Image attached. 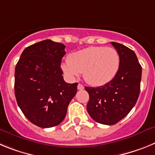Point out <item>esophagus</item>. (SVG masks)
Listing matches in <instances>:
<instances>
[{"label":"esophagus","instance_id":"34e87169","mask_svg":"<svg viewBox=\"0 0 155 155\" xmlns=\"http://www.w3.org/2000/svg\"><path fill=\"white\" fill-rule=\"evenodd\" d=\"M84 88V87L81 84H78V90H83Z\"/></svg>","mask_w":155,"mask_h":155}]
</instances>
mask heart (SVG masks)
Segmentation results:
<instances>
[{
  "label": "heart",
  "mask_w": 155,
  "mask_h": 155,
  "mask_svg": "<svg viewBox=\"0 0 155 155\" xmlns=\"http://www.w3.org/2000/svg\"><path fill=\"white\" fill-rule=\"evenodd\" d=\"M120 64V55L114 48L89 46L71 53L62 64V68L71 78L82 73L87 84L100 86L113 80Z\"/></svg>",
  "instance_id": "obj_1"
}]
</instances>
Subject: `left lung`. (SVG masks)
<instances>
[{
  "instance_id": "8db88e82",
  "label": "left lung",
  "mask_w": 155,
  "mask_h": 155,
  "mask_svg": "<svg viewBox=\"0 0 155 155\" xmlns=\"http://www.w3.org/2000/svg\"><path fill=\"white\" fill-rule=\"evenodd\" d=\"M119 53L120 68L113 80L100 87H85L89 94L87 111L97 123L114 125L136 104L140 91L142 68L136 54L126 46L111 42Z\"/></svg>"
}]
</instances>
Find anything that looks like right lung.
<instances>
[{
  "mask_svg": "<svg viewBox=\"0 0 155 155\" xmlns=\"http://www.w3.org/2000/svg\"><path fill=\"white\" fill-rule=\"evenodd\" d=\"M65 46L50 39L28 46L15 71V94L25 116L35 125L50 128L65 118L78 83L64 81L61 68Z\"/></svg>",
  "mask_w": 155,
  "mask_h": 155,
  "instance_id": "obj_1",
  "label": "right lung"
}]
</instances>
